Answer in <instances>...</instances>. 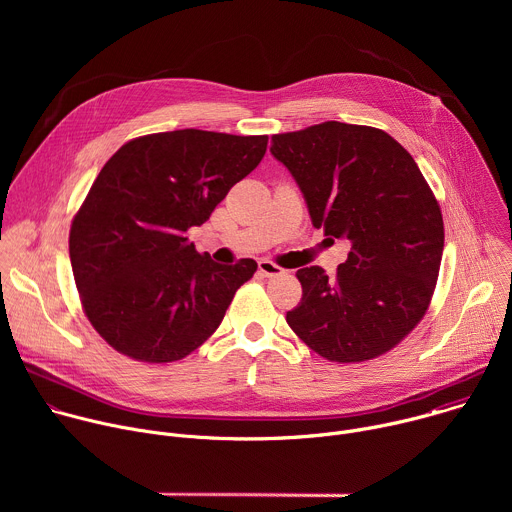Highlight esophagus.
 <instances>
[{"label":"esophagus","instance_id":"34e87169","mask_svg":"<svg viewBox=\"0 0 512 512\" xmlns=\"http://www.w3.org/2000/svg\"><path fill=\"white\" fill-rule=\"evenodd\" d=\"M259 271H261V275H265V277H275V275L285 273V269H281L279 265H275L273 261H267V259H261V261H259Z\"/></svg>","mask_w":512,"mask_h":512}]
</instances>
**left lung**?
Returning a JSON list of instances; mask_svg holds the SVG:
<instances>
[{"instance_id": "left-lung-1", "label": "left lung", "mask_w": 512, "mask_h": 512, "mask_svg": "<svg viewBox=\"0 0 512 512\" xmlns=\"http://www.w3.org/2000/svg\"><path fill=\"white\" fill-rule=\"evenodd\" d=\"M271 156L304 194L312 225L350 243L334 275L298 271L285 320L334 362L371 360L423 318L444 251V221L415 160L389 133L340 121L271 137Z\"/></svg>"}]
</instances>
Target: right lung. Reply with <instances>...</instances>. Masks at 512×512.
I'll list each match as a JSON object with an SVG mask.
<instances>
[{
    "label": "right lung",
    "mask_w": 512,
    "mask_h": 512,
    "mask_svg": "<svg viewBox=\"0 0 512 512\" xmlns=\"http://www.w3.org/2000/svg\"><path fill=\"white\" fill-rule=\"evenodd\" d=\"M267 135L178 129L137 137L103 166L70 227V263L95 330L141 362H174L221 326L257 263L221 265L186 231L263 160Z\"/></svg>",
    "instance_id": "obj_1"
}]
</instances>
